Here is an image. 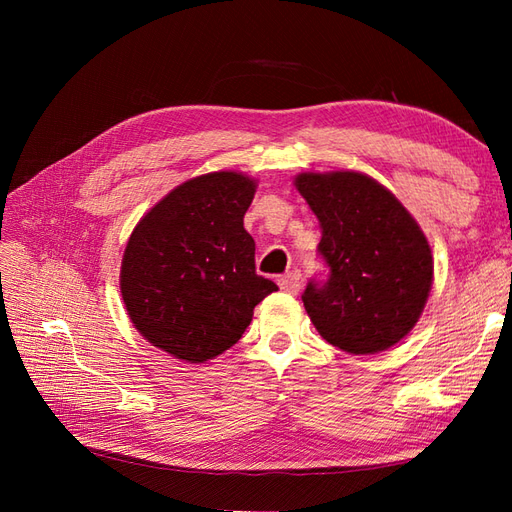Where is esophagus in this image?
I'll use <instances>...</instances> for the list:
<instances>
[{
  "label": "esophagus",
  "instance_id": "obj_1",
  "mask_svg": "<svg viewBox=\"0 0 512 512\" xmlns=\"http://www.w3.org/2000/svg\"><path fill=\"white\" fill-rule=\"evenodd\" d=\"M280 288L288 294H297L301 290V273L299 271H290L280 280Z\"/></svg>",
  "mask_w": 512,
  "mask_h": 512
}]
</instances>
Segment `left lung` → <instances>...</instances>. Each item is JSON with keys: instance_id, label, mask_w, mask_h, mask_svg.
I'll return each mask as SVG.
<instances>
[{"instance_id": "8db88e82", "label": "left lung", "mask_w": 512, "mask_h": 512, "mask_svg": "<svg viewBox=\"0 0 512 512\" xmlns=\"http://www.w3.org/2000/svg\"><path fill=\"white\" fill-rule=\"evenodd\" d=\"M299 194L322 228L329 280L303 292L309 320L329 344L376 354L404 339L423 314L433 256L421 226L376 179L356 170L301 173Z\"/></svg>"}]
</instances>
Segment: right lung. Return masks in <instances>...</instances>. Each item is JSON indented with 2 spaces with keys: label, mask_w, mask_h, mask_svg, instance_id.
<instances>
[{
  "label": "right lung",
  "mask_w": 512,
  "mask_h": 512,
  "mask_svg": "<svg viewBox=\"0 0 512 512\" xmlns=\"http://www.w3.org/2000/svg\"><path fill=\"white\" fill-rule=\"evenodd\" d=\"M256 181L220 170L185 181L136 224L119 288L134 329L188 363L235 346L254 307L275 292L256 275V243L243 228Z\"/></svg>",
  "instance_id": "right-lung-1"
}]
</instances>
